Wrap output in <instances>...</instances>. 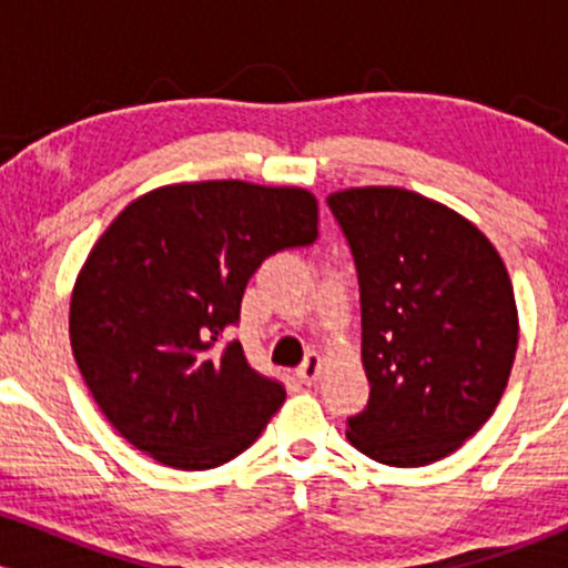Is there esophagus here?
<instances>
[{
    "instance_id": "1",
    "label": "esophagus",
    "mask_w": 568,
    "mask_h": 568,
    "mask_svg": "<svg viewBox=\"0 0 568 568\" xmlns=\"http://www.w3.org/2000/svg\"><path fill=\"white\" fill-rule=\"evenodd\" d=\"M321 366H323L321 355H317V352H310V355L304 357L302 366H298V371H296L298 382H302V384H312V382H315L317 374H321Z\"/></svg>"
}]
</instances>
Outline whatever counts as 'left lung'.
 I'll list each match as a JSON object with an SVG mask.
<instances>
[{
	"label": "left lung",
	"mask_w": 568,
	"mask_h": 568,
	"mask_svg": "<svg viewBox=\"0 0 568 568\" xmlns=\"http://www.w3.org/2000/svg\"><path fill=\"white\" fill-rule=\"evenodd\" d=\"M361 285L366 408L352 446L393 467L438 462L497 408L518 347L499 253L459 213L397 186L331 194Z\"/></svg>",
	"instance_id": "obj_1"
}]
</instances>
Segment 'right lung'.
<instances>
[{"label": "right lung", "mask_w": 568, "mask_h": 568, "mask_svg": "<svg viewBox=\"0 0 568 568\" xmlns=\"http://www.w3.org/2000/svg\"><path fill=\"white\" fill-rule=\"evenodd\" d=\"M315 240L304 189L200 181L130 202L90 251L69 315L77 366L116 433L175 470L243 454L285 387L226 331L264 258Z\"/></svg>", "instance_id": "add662e5"}]
</instances>
